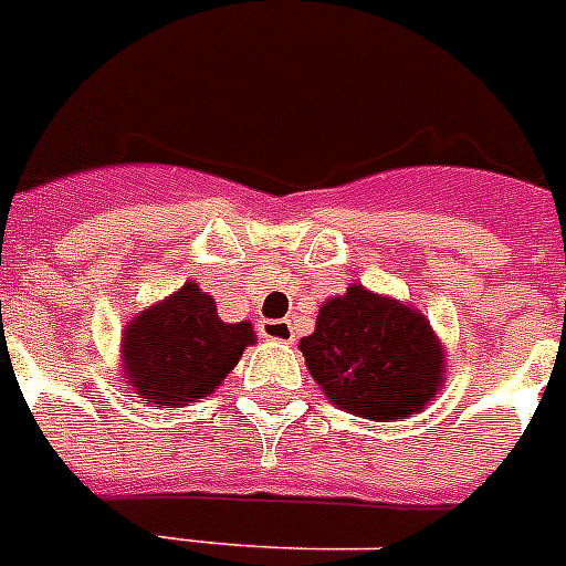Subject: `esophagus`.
Returning <instances> with one entry per match:
<instances>
[{
	"instance_id": "obj_1",
	"label": "esophagus",
	"mask_w": 566,
	"mask_h": 566,
	"mask_svg": "<svg viewBox=\"0 0 566 566\" xmlns=\"http://www.w3.org/2000/svg\"><path fill=\"white\" fill-rule=\"evenodd\" d=\"M260 334L266 339H274V343H294V326L289 319H263Z\"/></svg>"
}]
</instances>
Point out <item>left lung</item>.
<instances>
[{
    "label": "left lung",
    "instance_id": "left-lung-1",
    "mask_svg": "<svg viewBox=\"0 0 566 566\" xmlns=\"http://www.w3.org/2000/svg\"><path fill=\"white\" fill-rule=\"evenodd\" d=\"M300 352L334 405L374 422L417 413L442 385V348L428 319L363 286L323 303Z\"/></svg>",
    "mask_w": 566,
    "mask_h": 566
}]
</instances>
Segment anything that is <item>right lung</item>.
Segmentation results:
<instances>
[{
    "label": "right lung",
    "instance_id": "obj_1",
    "mask_svg": "<svg viewBox=\"0 0 566 566\" xmlns=\"http://www.w3.org/2000/svg\"><path fill=\"white\" fill-rule=\"evenodd\" d=\"M254 343L249 323H223L214 300L187 283L133 319L124 334V368L155 408H181L214 391Z\"/></svg>",
    "mask_w": 566,
    "mask_h": 566
}]
</instances>
